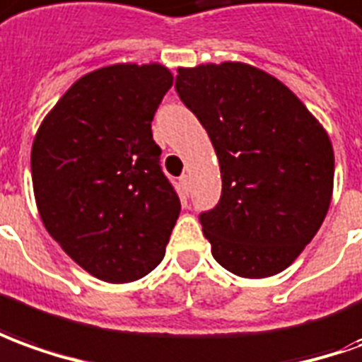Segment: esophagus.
Wrapping results in <instances>:
<instances>
[{"mask_svg": "<svg viewBox=\"0 0 362 362\" xmlns=\"http://www.w3.org/2000/svg\"><path fill=\"white\" fill-rule=\"evenodd\" d=\"M179 181H181V187H183V189H185V191H189V189H191V177L187 175H181V179H179Z\"/></svg>", "mask_w": 362, "mask_h": 362, "instance_id": "34e87169", "label": "esophagus"}]
</instances>
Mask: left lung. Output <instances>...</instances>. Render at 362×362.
<instances>
[{
    "instance_id": "left-lung-1",
    "label": "left lung",
    "mask_w": 362,
    "mask_h": 362,
    "mask_svg": "<svg viewBox=\"0 0 362 362\" xmlns=\"http://www.w3.org/2000/svg\"><path fill=\"white\" fill-rule=\"evenodd\" d=\"M177 72V94L221 165V199L199 214L214 260L243 278L286 270L327 214L335 175L329 136L288 86L250 64Z\"/></svg>"
}]
</instances>
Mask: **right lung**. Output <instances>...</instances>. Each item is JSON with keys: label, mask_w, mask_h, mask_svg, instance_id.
I'll use <instances>...</instances> for the list:
<instances>
[{"label": "right lung", "mask_w": 362, "mask_h": 362, "mask_svg": "<svg viewBox=\"0 0 362 362\" xmlns=\"http://www.w3.org/2000/svg\"><path fill=\"white\" fill-rule=\"evenodd\" d=\"M171 84L161 64L98 69L72 84L35 136L31 175L45 228L98 280H139L165 256L181 201L151 119Z\"/></svg>", "instance_id": "add662e5"}]
</instances>
